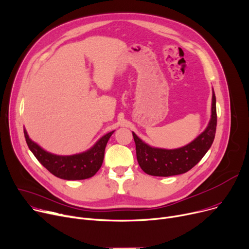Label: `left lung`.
<instances>
[{"mask_svg": "<svg viewBox=\"0 0 249 249\" xmlns=\"http://www.w3.org/2000/svg\"><path fill=\"white\" fill-rule=\"evenodd\" d=\"M217 124L216 97L213 90L211 119L205 130L194 141L179 149L154 148L142 142L135 133L137 160L142 170L151 176L169 177L191 170L210 149L215 138Z\"/></svg>", "mask_w": 249, "mask_h": 249, "instance_id": "left-lung-1", "label": "left lung"}]
</instances>
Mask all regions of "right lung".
Masks as SVG:
<instances>
[{"instance_id":"right-lung-1","label":"right lung","mask_w":249,"mask_h":249,"mask_svg":"<svg viewBox=\"0 0 249 249\" xmlns=\"http://www.w3.org/2000/svg\"><path fill=\"white\" fill-rule=\"evenodd\" d=\"M114 130L102 136L93 145L83 153L59 156L42 149L38 143L29 138L24 128V135L29 149L39 162L57 178L63 180H84L91 178L100 169L104 162L107 143Z\"/></svg>"}]
</instances>
